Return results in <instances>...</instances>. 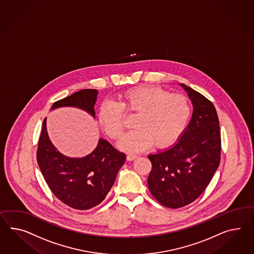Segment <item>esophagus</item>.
I'll list each match as a JSON object with an SVG mask.
<instances>
[{
  "label": "esophagus",
  "mask_w": 254,
  "mask_h": 254,
  "mask_svg": "<svg viewBox=\"0 0 254 254\" xmlns=\"http://www.w3.org/2000/svg\"><path fill=\"white\" fill-rule=\"evenodd\" d=\"M135 158H137L136 155H128V156H127V160H128V161H132V160H134Z\"/></svg>",
  "instance_id": "34e87169"
}]
</instances>
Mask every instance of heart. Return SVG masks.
I'll list each match as a JSON object with an SVG mask.
<instances>
[{"mask_svg":"<svg viewBox=\"0 0 254 254\" xmlns=\"http://www.w3.org/2000/svg\"><path fill=\"white\" fill-rule=\"evenodd\" d=\"M137 114L134 129L126 133L118 143L119 148L136 153L149 148L165 149L172 146L188 127L191 107L188 98L171 94L158 86L145 85L124 92L116 103L104 102L98 111V122L105 132L112 138L122 136L124 113Z\"/></svg>","mask_w":254,"mask_h":254,"instance_id":"1","label":"heart"}]
</instances>
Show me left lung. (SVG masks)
Listing matches in <instances>:
<instances>
[{"instance_id":"obj_1","label":"left lung","mask_w":254,"mask_h":254,"mask_svg":"<svg viewBox=\"0 0 254 254\" xmlns=\"http://www.w3.org/2000/svg\"><path fill=\"white\" fill-rule=\"evenodd\" d=\"M193 107L188 127L171 147L150 154L148 188L169 208L193 202L208 186L220 163L219 120L213 103L190 86L180 84Z\"/></svg>"}]
</instances>
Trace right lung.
<instances>
[{"mask_svg":"<svg viewBox=\"0 0 254 254\" xmlns=\"http://www.w3.org/2000/svg\"><path fill=\"white\" fill-rule=\"evenodd\" d=\"M97 89H83L56 101L51 110L72 107L96 118L94 106ZM126 156L103 138L92 153L84 157L63 155L52 143L47 131V118L42 124L37 160L39 169L53 194L68 206L87 210L97 206L113 186Z\"/></svg>","mask_w":254,"mask_h":254,"instance_id":"1","label":"right lung"}]
</instances>
